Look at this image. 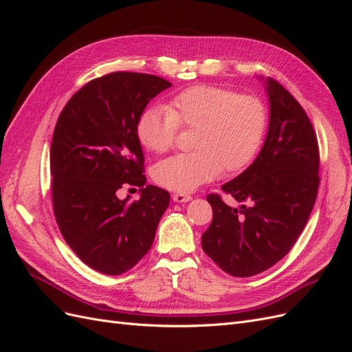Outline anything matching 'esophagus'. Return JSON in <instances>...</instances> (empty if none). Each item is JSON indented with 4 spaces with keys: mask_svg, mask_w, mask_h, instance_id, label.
<instances>
[{
    "mask_svg": "<svg viewBox=\"0 0 352 352\" xmlns=\"http://www.w3.org/2000/svg\"><path fill=\"white\" fill-rule=\"evenodd\" d=\"M172 198H173L175 202H188V201L192 199V197H190V195H188V194H180V192L173 194Z\"/></svg>",
    "mask_w": 352,
    "mask_h": 352,
    "instance_id": "1",
    "label": "esophagus"
}]
</instances>
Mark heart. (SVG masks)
<instances>
[{"instance_id":"1","label":"heart","mask_w":352,"mask_h":352,"mask_svg":"<svg viewBox=\"0 0 352 352\" xmlns=\"http://www.w3.org/2000/svg\"><path fill=\"white\" fill-rule=\"evenodd\" d=\"M180 126L195 127V151L160 162L153 177L184 194L216 179L221 167L235 173L252 162L267 129V109L252 95L199 85L177 94L170 107L148 109L138 123V136L148 150L162 154L173 146Z\"/></svg>"}]
</instances>
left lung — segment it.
<instances>
[{
    "label": "left lung",
    "mask_w": 352,
    "mask_h": 352,
    "mask_svg": "<svg viewBox=\"0 0 352 352\" xmlns=\"http://www.w3.org/2000/svg\"><path fill=\"white\" fill-rule=\"evenodd\" d=\"M269 131L254 163L221 189L239 208L211 194L212 221L202 250L236 278L270 269L294 247L317 198L318 144L304 109L279 82L267 78Z\"/></svg>",
    "instance_id": "8db88e82"
}]
</instances>
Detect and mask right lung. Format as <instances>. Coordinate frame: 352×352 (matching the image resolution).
Instances as JSON below:
<instances>
[{
	"label": "right lung",
	"mask_w": 352,
	"mask_h": 352,
	"mask_svg": "<svg viewBox=\"0 0 352 352\" xmlns=\"http://www.w3.org/2000/svg\"><path fill=\"white\" fill-rule=\"evenodd\" d=\"M172 87L146 73L114 72L82 87L60 113L50 168L52 206L65 241L91 269L117 276L150 251L170 194L146 185L138 123L155 95ZM141 187L136 201L118 198Z\"/></svg>",
	"instance_id": "1"
}]
</instances>
